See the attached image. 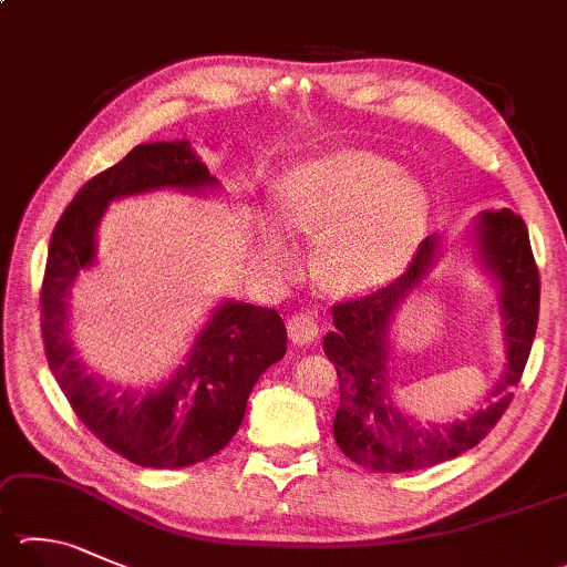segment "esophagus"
Masks as SVG:
<instances>
[{"label":"esophagus","instance_id":"34e87169","mask_svg":"<svg viewBox=\"0 0 567 567\" xmlns=\"http://www.w3.org/2000/svg\"><path fill=\"white\" fill-rule=\"evenodd\" d=\"M287 332L295 344H310L319 337V319L312 312H297L287 322Z\"/></svg>","mask_w":567,"mask_h":567}]
</instances>
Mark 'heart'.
Instances as JSON below:
<instances>
[{"label": "heart", "mask_w": 567, "mask_h": 567, "mask_svg": "<svg viewBox=\"0 0 567 567\" xmlns=\"http://www.w3.org/2000/svg\"><path fill=\"white\" fill-rule=\"evenodd\" d=\"M277 210L292 230L319 235L317 255L329 285L372 292L394 282L426 238V185L394 161L367 151H329L297 163L277 183ZM257 250L277 270L295 245L272 215H257Z\"/></svg>", "instance_id": "b5f03b06"}]
</instances>
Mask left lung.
Listing matches in <instances>:
<instances>
[{
	"mask_svg": "<svg viewBox=\"0 0 567 567\" xmlns=\"http://www.w3.org/2000/svg\"><path fill=\"white\" fill-rule=\"evenodd\" d=\"M466 245L473 260L496 285L506 344V364L493 382L486 404L454 421H421L391 399V322L406 297L434 270L444 235H429L414 260L362 300L332 307L334 329L324 337V354L339 377L334 441L347 458L372 471L404 473L431 468L461 456L496 426L526 369L540 307V277L528 228L516 213L486 210L471 223Z\"/></svg>",
	"mask_w": 567,
	"mask_h": 567,
	"instance_id": "left-lung-1",
	"label": "left lung"
}]
</instances>
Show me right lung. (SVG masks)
<instances>
[{
	"instance_id": "right-lung-1",
	"label": "right lung",
	"mask_w": 567,
	"mask_h": 567,
	"mask_svg": "<svg viewBox=\"0 0 567 567\" xmlns=\"http://www.w3.org/2000/svg\"><path fill=\"white\" fill-rule=\"evenodd\" d=\"M156 190L210 195L220 183L190 141L141 143L91 178L51 235L41 337L61 391L101 444L143 468H183L228 446L257 379L285 357L287 329L270 307L220 300L183 362L158 384L121 386L91 372L71 339V287L96 265V233L109 205Z\"/></svg>"
}]
</instances>
